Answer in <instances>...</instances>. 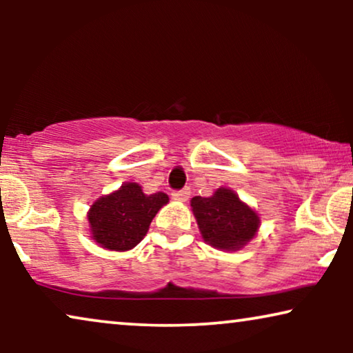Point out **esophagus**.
<instances>
[{
  "mask_svg": "<svg viewBox=\"0 0 353 353\" xmlns=\"http://www.w3.org/2000/svg\"><path fill=\"white\" fill-rule=\"evenodd\" d=\"M190 196H191L190 188H185V190H181V191L172 192V199L178 201V202H186L188 199H190Z\"/></svg>",
  "mask_w": 353,
  "mask_h": 353,
  "instance_id": "1",
  "label": "esophagus"
}]
</instances>
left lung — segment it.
I'll use <instances>...</instances> for the list:
<instances>
[{"label": "left lung", "mask_w": 353, "mask_h": 353, "mask_svg": "<svg viewBox=\"0 0 353 353\" xmlns=\"http://www.w3.org/2000/svg\"><path fill=\"white\" fill-rule=\"evenodd\" d=\"M191 210L202 239L225 252L245 248L260 228L257 212L225 186L215 190L209 197H192Z\"/></svg>", "instance_id": "obj_1"}]
</instances>
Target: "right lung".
Instances as JSON below:
<instances>
[{
  "mask_svg": "<svg viewBox=\"0 0 353 353\" xmlns=\"http://www.w3.org/2000/svg\"><path fill=\"white\" fill-rule=\"evenodd\" d=\"M167 202L165 192L144 194L138 183H123L91 204L86 214L91 238L105 250L127 252L141 243L152 219Z\"/></svg>",
  "mask_w": 353,
  "mask_h": 353,
  "instance_id": "obj_1",
  "label": "right lung"
}]
</instances>
